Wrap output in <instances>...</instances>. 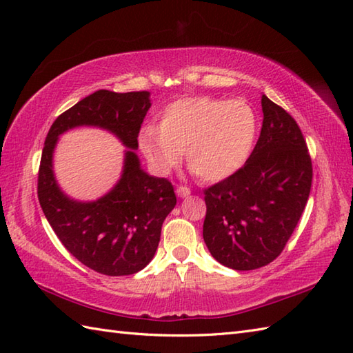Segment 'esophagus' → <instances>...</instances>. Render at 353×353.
Masks as SVG:
<instances>
[{"label": "esophagus", "instance_id": "obj_1", "mask_svg": "<svg viewBox=\"0 0 353 353\" xmlns=\"http://www.w3.org/2000/svg\"><path fill=\"white\" fill-rule=\"evenodd\" d=\"M176 192H177V196L179 197H188L190 196V194H191V190L190 188H186V186H177V190H176Z\"/></svg>", "mask_w": 353, "mask_h": 353}]
</instances>
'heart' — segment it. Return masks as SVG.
<instances>
[{
	"instance_id": "b5f03b06",
	"label": "heart",
	"mask_w": 353,
	"mask_h": 353,
	"mask_svg": "<svg viewBox=\"0 0 353 353\" xmlns=\"http://www.w3.org/2000/svg\"><path fill=\"white\" fill-rule=\"evenodd\" d=\"M159 130L147 125L138 137L139 150L161 172L182 161L206 182L234 176L249 159L258 137V115L243 99L185 97L163 109Z\"/></svg>"
}]
</instances>
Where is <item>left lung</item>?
<instances>
[{"label": "left lung", "mask_w": 353, "mask_h": 353, "mask_svg": "<svg viewBox=\"0 0 353 353\" xmlns=\"http://www.w3.org/2000/svg\"><path fill=\"white\" fill-rule=\"evenodd\" d=\"M261 104V134L244 167L205 190V243L220 264L239 272L279 256L312 182L308 147L294 118L264 94Z\"/></svg>", "instance_id": "left-lung-1"}]
</instances>
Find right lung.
I'll use <instances>...</instances> for the list:
<instances>
[{"label": "right lung", "instance_id": "1", "mask_svg": "<svg viewBox=\"0 0 353 353\" xmlns=\"http://www.w3.org/2000/svg\"><path fill=\"white\" fill-rule=\"evenodd\" d=\"M152 106L150 92L118 94L100 89L56 118L45 138L37 176V197L57 238L74 258L97 273H138L153 259L162 223L176 206L170 181L141 168V124ZM91 125L110 131L123 142V172L117 185L95 202L70 199L58 188L52 154L62 132Z\"/></svg>", "mask_w": 353, "mask_h": 353}]
</instances>
